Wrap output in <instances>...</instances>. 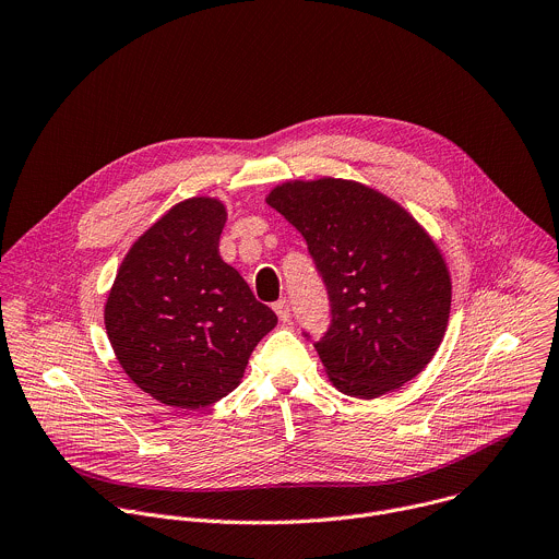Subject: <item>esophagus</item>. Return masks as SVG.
Listing matches in <instances>:
<instances>
[{
  "label": "esophagus",
  "instance_id": "34e87169",
  "mask_svg": "<svg viewBox=\"0 0 559 559\" xmlns=\"http://www.w3.org/2000/svg\"><path fill=\"white\" fill-rule=\"evenodd\" d=\"M274 311H276V316H278V320L281 322H289V318H292V309H289V302L283 298V300H278V302H274Z\"/></svg>",
  "mask_w": 559,
  "mask_h": 559
}]
</instances>
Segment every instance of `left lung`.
<instances>
[{"instance_id":"8db88e82","label":"left lung","mask_w":559,"mask_h":559,"mask_svg":"<svg viewBox=\"0 0 559 559\" xmlns=\"http://www.w3.org/2000/svg\"><path fill=\"white\" fill-rule=\"evenodd\" d=\"M265 202L305 237L326 287L331 324L313 346L333 386L373 400L417 378L452 302L430 235L397 202L350 179H292Z\"/></svg>"}]
</instances>
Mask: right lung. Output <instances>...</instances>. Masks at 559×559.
Segmentation results:
<instances>
[{
    "label": "right lung",
    "mask_w": 559,
    "mask_h": 559,
    "mask_svg": "<svg viewBox=\"0 0 559 559\" xmlns=\"http://www.w3.org/2000/svg\"><path fill=\"white\" fill-rule=\"evenodd\" d=\"M226 206H173L127 252L105 305L111 348L159 404L200 411L233 393L278 318L219 257Z\"/></svg>",
    "instance_id": "1"
}]
</instances>
